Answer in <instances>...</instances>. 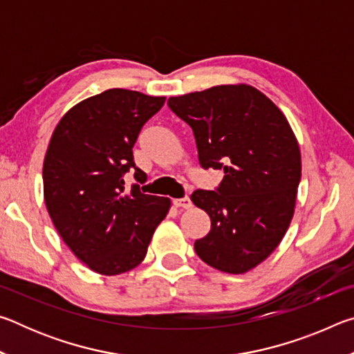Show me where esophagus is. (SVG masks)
<instances>
[{"label":"esophagus","mask_w":354,"mask_h":354,"mask_svg":"<svg viewBox=\"0 0 354 354\" xmlns=\"http://www.w3.org/2000/svg\"><path fill=\"white\" fill-rule=\"evenodd\" d=\"M173 205H175L176 207L189 209V207L192 206V200L189 198V196H184V198H176V200H173Z\"/></svg>","instance_id":"1"}]
</instances>
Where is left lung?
Instances as JSON below:
<instances>
[{
    "instance_id": "left-lung-1",
    "label": "left lung",
    "mask_w": 354,
    "mask_h": 354,
    "mask_svg": "<svg viewBox=\"0 0 354 354\" xmlns=\"http://www.w3.org/2000/svg\"><path fill=\"white\" fill-rule=\"evenodd\" d=\"M167 104L194 131L203 169L225 171L218 187L190 195L211 217L196 254L220 272H248L272 254L293 217L301 154L290 124L272 100L245 84L171 97Z\"/></svg>"
}]
</instances>
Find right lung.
<instances>
[{
    "label": "right lung",
    "instance_id": "right-lung-1",
    "mask_svg": "<svg viewBox=\"0 0 354 354\" xmlns=\"http://www.w3.org/2000/svg\"><path fill=\"white\" fill-rule=\"evenodd\" d=\"M164 97L111 88L81 101L57 123L44 162V195L55 227L93 272L120 274L145 259L149 241L170 209V198L124 185L136 167L140 131L164 106Z\"/></svg>",
    "mask_w": 354,
    "mask_h": 354
}]
</instances>
